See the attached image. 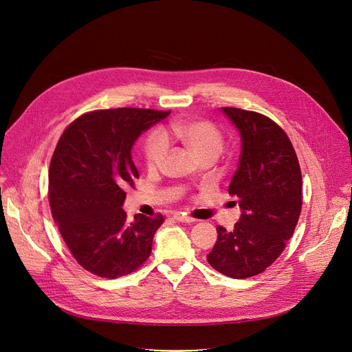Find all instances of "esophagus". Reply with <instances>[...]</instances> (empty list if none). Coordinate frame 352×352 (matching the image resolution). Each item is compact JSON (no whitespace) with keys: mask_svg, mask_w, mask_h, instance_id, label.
<instances>
[{"mask_svg":"<svg viewBox=\"0 0 352 352\" xmlns=\"http://www.w3.org/2000/svg\"><path fill=\"white\" fill-rule=\"evenodd\" d=\"M173 219L180 223H195L196 221L193 217H188V215H183V214H175Z\"/></svg>","mask_w":352,"mask_h":352,"instance_id":"1","label":"esophagus"}]
</instances>
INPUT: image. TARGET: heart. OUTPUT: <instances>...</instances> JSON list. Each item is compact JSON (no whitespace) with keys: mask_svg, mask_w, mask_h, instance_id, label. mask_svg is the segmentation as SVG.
Masks as SVG:
<instances>
[{"mask_svg":"<svg viewBox=\"0 0 352 352\" xmlns=\"http://www.w3.org/2000/svg\"><path fill=\"white\" fill-rule=\"evenodd\" d=\"M168 141H179L197 159L215 160L224 145L221 131L211 121L193 120L184 122H173L165 131V135L159 132L149 133L144 144V159L149 170L162 166L169 151Z\"/></svg>","mask_w":352,"mask_h":352,"instance_id":"heart-1","label":"heart"}]
</instances>
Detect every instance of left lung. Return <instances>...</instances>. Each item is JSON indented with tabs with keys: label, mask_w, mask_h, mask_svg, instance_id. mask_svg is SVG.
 <instances>
[{
	"label": "left lung",
	"mask_w": 352,
	"mask_h": 352,
	"mask_svg": "<svg viewBox=\"0 0 352 352\" xmlns=\"http://www.w3.org/2000/svg\"><path fill=\"white\" fill-rule=\"evenodd\" d=\"M241 133V156L228 193L242 214L232 231L217 226V242L207 255L217 272L245 279L262 274L286 248L302 211L299 159L287 133L269 117L223 107Z\"/></svg>",
	"instance_id": "1"
}]
</instances>
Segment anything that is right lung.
I'll return each mask as SVG.
<instances>
[{"label":"right lung","mask_w":352,"mask_h":352,"mask_svg":"<svg viewBox=\"0 0 352 352\" xmlns=\"http://www.w3.org/2000/svg\"><path fill=\"white\" fill-rule=\"evenodd\" d=\"M170 114L149 108H110L76 118L50 159L52 217L77 263L93 275L116 279L141 267L164 215H135L121 208L140 173L131 159L142 131Z\"/></svg>","instance_id":"right-lung-1"}]
</instances>
